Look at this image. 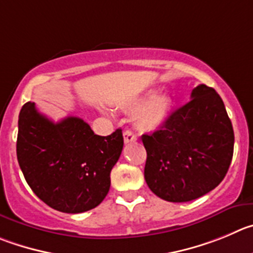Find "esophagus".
I'll list each match as a JSON object with an SVG mask.
<instances>
[{"label":"esophagus","instance_id":"esophagus-1","mask_svg":"<svg viewBox=\"0 0 253 253\" xmlns=\"http://www.w3.org/2000/svg\"><path fill=\"white\" fill-rule=\"evenodd\" d=\"M124 140H125V143H131V142H134V141H137V137H136V134H134L132 131H125Z\"/></svg>","mask_w":253,"mask_h":253}]
</instances>
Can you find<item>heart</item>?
Listing matches in <instances>:
<instances>
[{
    "label": "heart",
    "instance_id": "b5f03b06",
    "mask_svg": "<svg viewBox=\"0 0 253 253\" xmlns=\"http://www.w3.org/2000/svg\"><path fill=\"white\" fill-rule=\"evenodd\" d=\"M156 93L157 92L155 89H150L119 105L126 113L137 112L134 117V125L140 131H155L169 119L172 107L171 97L166 94L156 96Z\"/></svg>",
    "mask_w": 253,
    "mask_h": 253
}]
</instances>
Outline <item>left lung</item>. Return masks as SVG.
I'll return each mask as SVG.
<instances>
[{"label":"left lung","mask_w":253,"mask_h":253,"mask_svg":"<svg viewBox=\"0 0 253 253\" xmlns=\"http://www.w3.org/2000/svg\"><path fill=\"white\" fill-rule=\"evenodd\" d=\"M141 138L147 152V186L169 202L192 201L217 187L227 173L235 143L222 98L206 84L193 88L191 100L161 128Z\"/></svg>","instance_id":"8db88e82"}]
</instances>
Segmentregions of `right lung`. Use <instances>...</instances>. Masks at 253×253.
Returning <instances> with one entry per match:
<instances>
[{"instance_id":"1","label":"right lung","mask_w":253,"mask_h":253,"mask_svg":"<svg viewBox=\"0 0 253 253\" xmlns=\"http://www.w3.org/2000/svg\"><path fill=\"white\" fill-rule=\"evenodd\" d=\"M124 148L122 129L94 134L79 117L53 122L27 102L18 116L17 160L31 190L52 209L81 213L107 196Z\"/></svg>"}]
</instances>
